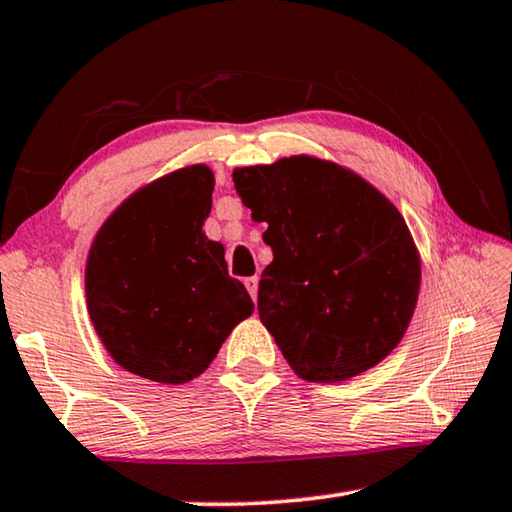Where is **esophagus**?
I'll use <instances>...</instances> for the list:
<instances>
[{
    "mask_svg": "<svg viewBox=\"0 0 512 512\" xmlns=\"http://www.w3.org/2000/svg\"><path fill=\"white\" fill-rule=\"evenodd\" d=\"M244 284H246V289H248V293H250V298H257V287H259V280L257 277L253 275V277H246L244 280Z\"/></svg>",
    "mask_w": 512,
    "mask_h": 512,
    "instance_id": "34e87169",
    "label": "esophagus"
}]
</instances>
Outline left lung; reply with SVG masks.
<instances>
[{"instance_id": "left-lung-1", "label": "left lung", "mask_w": 512, "mask_h": 512, "mask_svg": "<svg viewBox=\"0 0 512 512\" xmlns=\"http://www.w3.org/2000/svg\"><path fill=\"white\" fill-rule=\"evenodd\" d=\"M268 223L259 318L300 379L332 384L388 357L411 323L420 257L402 214L357 173L309 155L232 173Z\"/></svg>"}]
</instances>
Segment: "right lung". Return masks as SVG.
<instances>
[{
  "instance_id": "1",
  "label": "right lung",
  "mask_w": 512,
  "mask_h": 512,
  "mask_svg": "<svg viewBox=\"0 0 512 512\" xmlns=\"http://www.w3.org/2000/svg\"><path fill=\"white\" fill-rule=\"evenodd\" d=\"M214 176L178 169L126 198L101 225L85 268L88 311L121 368L160 384H185L210 366L232 327L253 314L203 223Z\"/></svg>"
}]
</instances>
